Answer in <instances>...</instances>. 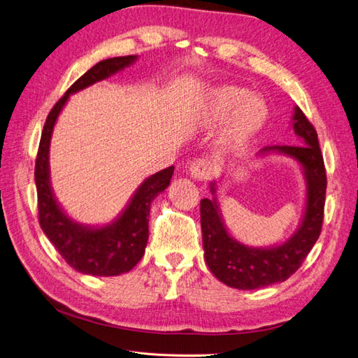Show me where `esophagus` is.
Listing matches in <instances>:
<instances>
[{"mask_svg":"<svg viewBox=\"0 0 358 358\" xmlns=\"http://www.w3.org/2000/svg\"><path fill=\"white\" fill-rule=\"evenodd\" d=\"M190 176L198 181H207L213 173V166L208 159H195L190 163Z\"/></svg>","mask_w":358,"mask_h":358,"instance_id":"esophagus-1","label":"esophagus"}]
</instances>
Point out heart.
<instances>
[{
    "label": "heart",
    "instance_id": "b5f03b06",
    "mask_svg": "<svg viewBox=\"0 0 358 358\" xmlns=\"http://www.w3.org/2000/svg\"><path fill=\"white\" fill-rule=\"evenodd\" d=\"M268 110L257 96L241 87H224L210 98L203 112V124L208 128L228 122L222 142L230 148H239L257 133L266 121Z\"/></svg>",
    "mask_w": 358,
    "mask_h": 358
}]
</instances>
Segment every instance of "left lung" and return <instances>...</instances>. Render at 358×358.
<instances>
[{"label":"left lung","mask_w":358,"mask_h":358,"mask_svg":"<svg viewBox=\"0 0 358 358\" xmlns=\"http://www.w3.org/2000/svg\"><path fill=\"white\" fill-rule=\"evenodd\" d=\"M292 128L299 145L264 146L257 155L282 154L296 160L306 180V207L301 224L286 242L266 248L243 245L227 230L216 198L217 182H210L213 198L201 199L204 257L208 269L227 286L254 290L286 281L295 273L319 239L324 221L327 173L317 133L302 110L293 108Z\"/></svg>","instance_id":"8db88e82"}]
</instances>
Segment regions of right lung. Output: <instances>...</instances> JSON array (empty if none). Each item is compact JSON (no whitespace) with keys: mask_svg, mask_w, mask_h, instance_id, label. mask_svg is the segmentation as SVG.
Here are the masks:
<instances>
[{"mask_svg":"<svg viewBox=\"0 0 358 358\" xmlns=\"http://www.w3.org/2000/svg\"><path fill=\"white\" fill-rule=\"evenodd\" d=\"M137 56L113 57L98 62L63 95L45 121L36 157L34 181L38 189L39 224L71 268L86 275L115 277L130 272L145 254L148 242V216L152 199L169 186L173 166L155 172L137 187L121 215L103 227L76 222L60 207L50 181V143L54 125L68 99L76 92L106 80L131 66Z\"/></svg>","mask_w":358,"mask_h":358,"instance_id":"1","label":"right lung"}]
</instances>
